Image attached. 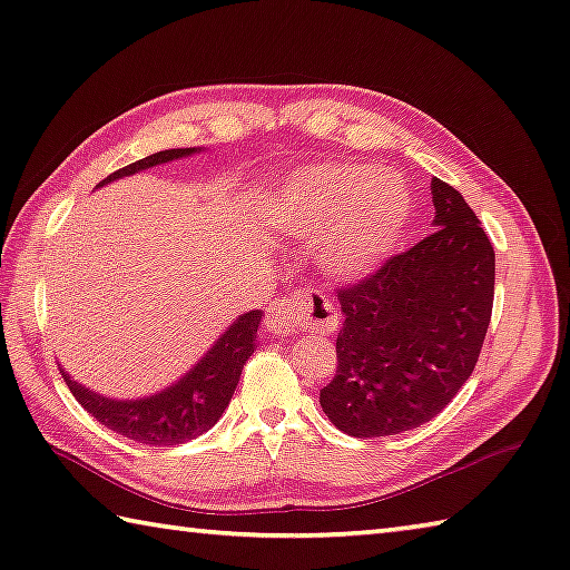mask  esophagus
Here are the masks:
<instances>
[{
	"instance_id": "esophagus-1",
	"label": "esophagus",
	"mask_w": 570,
	"mask_h": 570,
	"mask_svg": "<svg viewBox=\"0 0 570 570\" xmlns=\"http://www.w3.org/2000/svg\"><path fill=\"white\" fill-rule=\"evenodd\" d=\"M337 322L335 305L322 293H297L289 299H277L265 315V327L281 337L293 335L299 325H309L320 335H327L337 327Z\"/></svg>"
}]
</instances>
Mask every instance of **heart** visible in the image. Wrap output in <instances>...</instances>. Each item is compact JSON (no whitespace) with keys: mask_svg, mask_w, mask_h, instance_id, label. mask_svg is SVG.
<instances>
[{"mask_svg":"<svg viewBox=\"0 0 570 570\" xmlns=\"http://www.w3.org/2000/svg\"><path fill=\"white\" fill-rule=\"evenodd\" d=\"M299 233H321L317 263L332 277L367 273L394 250L410 223L412 196L402 178L357 164L309 166L281 190Z\"/></svg>","mask_w":570,"mask_h":570,"instance_id":"obj_1","label":"heart"}]
</instances>
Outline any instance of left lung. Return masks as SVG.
<instances>
[{"label": "left lung", "mask_w": 570, "mask_h": 570, "mask_svg": "<svg viewBox=\"0 0 570 570\" xmlns=\"http://www.w3.org/2000/svg\"><path fill=\"white\" fill-rule=\"evenodd\" d=\"M434 230L357 283L337 287V372L322 412L357 439L434 419L474 372L493 307L489 235L461 193L432 178Z\"/></svg>", "instance_id": "1"}]
</instances>
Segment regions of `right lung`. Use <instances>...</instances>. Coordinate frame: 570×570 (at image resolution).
Returning <instances> with one entry per match:
<instances>
[{
    "mask_svg": "<svg viewBox=\"0 0 570 570\" xmlns=\"http://www.w3.org/2000/svg\"><path fill=\"white\" fill-rule=\"evenodd\" d=\"M193 151L196 148H170V151L146 156L131 166L118 168L116 174L104 178L99 186L158 164H168V160L184 158ZM261 317V309L240 315L184 380L168 386L160 394L146 396V400H109V396L86 390V386L73 382L61 370L63 382H67L71 394L77 396V402L83 410L94 419H99L104 426L114 429L116 434L156 446L184 444L188 439H196L203 432H208L220 419L225 406L230 404V396L240 380L243 364L248 362L255 350V335Z\"/></svg>",
    "mask_w": 570,
    "mask_h": 570,
    "instance_id": "1",
    "label": "right lung"
}]
</instances>
